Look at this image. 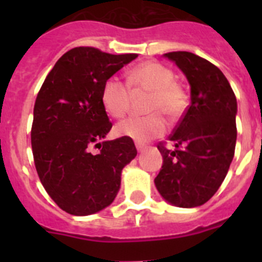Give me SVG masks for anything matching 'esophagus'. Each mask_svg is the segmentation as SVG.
<instances>
[{
  "mask_svg": "<svg viewBox=\"0 0 262 262\" xmlns=\"http://www.w3.org/2000/svg\"><path fill=\"white\" fill-rule=\"evenodd\" d=\"M135 145L139 152H142L143 149H145V144H143V143H135Z\"/></svg>",
  "mask_w": 262,
  "mask_h": 262,
  "instance_id": "obj_1",
  "label": "esophagus"
}]
</instances>
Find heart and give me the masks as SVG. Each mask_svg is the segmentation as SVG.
Returning <instances> with one entry per match:
<instances>
[{
	"label": "heart",
	"instance_id": "1",
	"mask_svg": "<svg viewBox=\"0 0 262 262\" xmlns=\"http://www.w3.org/2000/svg\"><path fill=\"white\" fill-rule=\"evenodd\" d=\"M131 92L149 94L145 106L148 115L122 120L115 126V134L138 142L163 135L168 127L164 115L176 120L187 106L186 92L174 81L173 71L159 61L134 67L127 73V84L115 76L108 77L101 92L103 108L111 117H124L131 103Z\"/></svg>",
	"mask_w": 262,
	"mask_h": 262
}]
</instances>
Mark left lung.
I'll list each match as a JSON object with an SVG mask.
<instances>
[{
	"instance_id": "obj_1",
	"label": "left lung",
	"mask_w": 262,
	"mask_h": 262,
	"mask_svg": "<svg viewBox=\"0 0 262 262\" xmlns=\"http://www.w3.org/2000/svg\"><path fill=\"white\" fill-rule=\"evenodd\" d=\"M190 84V105L157 144L163 166L155 178L159 193L178 207H196L214 195L230 169L236 145L237 103L230 82L209 60L186 51L165 53Z\"/></svg>"
}]
</instances>
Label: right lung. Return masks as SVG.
<instances>
[{"mask_svg":"<svg viewBox=\"0 0 262 262\" xmlns=\"http://www.w3.org/2000/svg\"><path fill=\"white\" fill-rule=\"evenodd\" d=\"M136 57L72 48L57 60L36 96L34 164L48 195L68 214L84 216L107 207L119 191L122 169L138 154L133 139L103 140L113 123L101 101L105 81ZM93 146L99 147L97 155L91 154Z\"/></svg>","mask_w":262,"mask_h":262,"instance_id":"obj_1","label":"right lung"}]
</instances>
